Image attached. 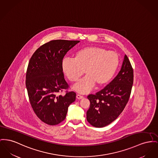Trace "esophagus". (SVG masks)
<instances>
[{
  "mask_svg": "<svg viewBox=\"0 0 158 158\" xmlns=\"http://www.w3.org/2000/svg\"><path fill=\"white\" fill-rule=\"evenodd\" d=\"M84 96H82V95H80V94H77V95H76V98H77V99H82L83 98H84Z\"/></svg>",
  "mask_w": 158,
  "mask_h": 158,
  "instance_id": "esophagus-1",
  "label": "esophagus"
}]
</instances>
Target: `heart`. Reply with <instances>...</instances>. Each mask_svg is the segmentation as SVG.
Instances as JSON below:
<instances>
[{"label": "heart", "mask_w": 158, "mask_h": 158, "mask_svg": "<svg viewBox=\"0 0 158 158\" xmlns=\"http://www.w3.org/2000/svg\"><path fill=\"white\" fill-rule=\"evenodd\" d=\"M120 63L118 54L100 47H87L74 54V60L64 58L61 63L63 73L72 83L76 82L84 73L86 76L73 86L78 93H89L96 85L102 86L109 83Z\"/></svg>", "instance_id": "heart-1"}]
</instances>
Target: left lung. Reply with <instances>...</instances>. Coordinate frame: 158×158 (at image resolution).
Here are the masks:
<instances>
[{"mask_svg":"<svg viewBox=\"0 0 158 158\" xmlns=\"http://www.w3.org/2000/svg\"><path fill=\"white\" fill-rule=\"evenodd\" d=\"M133 81V69L125 55L120 72L111 82L95 94L88 95V122L93 127L102 128L114 121L129 100Z\"/></svg>","mask_w":158,"mask_h":158,"instance_id":"left-lung-1","label":"left lung"}]
</instances>
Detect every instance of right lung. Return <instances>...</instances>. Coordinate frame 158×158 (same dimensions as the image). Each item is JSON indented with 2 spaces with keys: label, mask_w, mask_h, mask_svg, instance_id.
<instances>
[{
  "label": "right lung",
  "mask_w": 158,
  "mask_h": 158,
  "mask_svg": "<svg viewBox=\"0 0 158 158\" xmlns=\"http://www.w3.org/2000/svg\"><path fill=\"white\" fill-rule=\"evenodd\" d=\"M79 40H53L39 47L31 56L26 85L31 107L37 117L49 125L65 119L68 107L76 100L74 91L67 90L61 63L67 52Z\"/></svg>",
  "instance_id": "1"
}]
</instances>
